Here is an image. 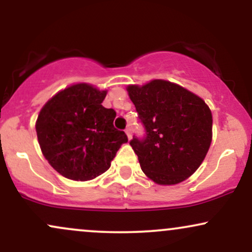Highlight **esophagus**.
Listing matches in <instances>:
<instances>
[{"label": "esophagus", "mask_w": 252, "mask_h": 252, "mask_svg": "<svg viewBox=\"0 0 252 252\" xmlns=\"http://www.w3.org/2000/svg\"><path fill=\"white\" fill-rule=\"evenodd\" d=\"M126 136H128V138L130 140V138H131V129L126 128Z\"/></svg>", "instance_id": "34e87169"}]
</instances>
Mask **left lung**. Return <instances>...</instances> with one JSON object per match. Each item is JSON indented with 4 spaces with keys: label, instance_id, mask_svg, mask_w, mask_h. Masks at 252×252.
Returning a JSON list of instances; mask_svg holds the SVG:
<instances>
[{
    "label": "left lung",
    "instance_id": "1",
    "mask_svg": "<svg viewBox=\"0 0 252 252\" xmlns=\"http://www.w3.org/2000/svg\"><path fill=\"white\" fill-rule=\"evenodd\" d=\"M146 135L130 146L143 173L158 185H176L199 168L212 141V114L206 103L178 84L155 79L129 85Z\"/></svg>",
    "mask_w": 252,
    "mask_h": 252
}]
</instances>
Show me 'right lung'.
<instances>
[{"mask_svg":"<svg viewBox=\"0 0 252 252\" xmlns=\"http://www.w3.org/2000/svg\"><path fill=\"white\" fill-rule=\"evenodd\" d=\"M106 91L80 83L58 92L42 106L35 129L46 160L59 174L86 181L103 174L126 132L114 126L116 111L102 105Z\"/></svg>","mask_w":252,"mask_h":252,"instance_id":"add662e5","label":"right lung"}]
</instances>
